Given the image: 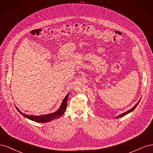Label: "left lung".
I'll return each instance as SVG.
<instances>
[{
	"mask_svg": "<svg viewBox=\"0 0 153 153\" xmlns=\"http://www.w3.org/2000/svg\"><path fill=\"white\" fill-rule=\"evenodd\" d=\"M140 100L139 101H138V102H137V103L135 105V106H133V107L132 108H131L130 110H128V111H126V112H124L123 114H121V115H118V116H117L116 117V118L117 119V118H120V117H124V115H127L128 114H129V113H130V112H132V111H133L134 110H135V108L137 107V106L138 105V103H139V102H140Z\"/></svg>",
	"mask_w": 153,
	"mask_h": 153,
	"instance_id": "8db88e82",
	"label": "left lung"
}]
</instances>
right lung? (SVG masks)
I'll list each match as a JSON object with an SVG mask.
<instances>
[{"mask_svg": "<svg viewBox=\"0 0 153 153\" xmlns=\"http://www.w3.org/2000/svg\"><path fill=\"white\" fill-rule=\"evenodd\" d=\"M69 94V93H68L66 96L65 98H64L61 105V106H60V108L57 110V111L52 114L41 115H39V116H36V115H29L22 113L21 111L16 107V108L18 112H19L22 115H24L25 117L29 119L30 120H32V121H35L37 123H43L50 122L51 121H52V120L59 118L60 117L62 116V115L64 114V112H65L66 107H67V101H68Z\"/></svg>", "mask_w": 153, "mask_h": 153, "instance_id": "1", "label": "right lung"}]
</instances>
